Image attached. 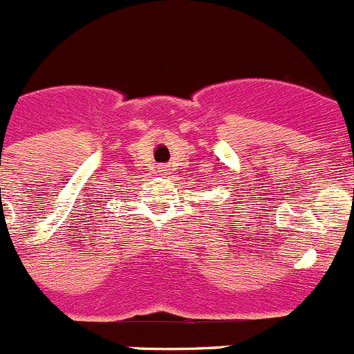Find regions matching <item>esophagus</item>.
<instances>
[{"label": "esophagus", "instance_id": "34e87169", "mask_svg": "<svg viewBox=\"0 0 354 354\" xmlns=\"http://www.w3.org/2000/svg\"><path fill=\"white\" fill-rule=\"evenodd\" d=\"M160 171H166V169H164V167H160Z\"/></svg>", "mask_w": 354, "mask_h": 354}]
</instances>
